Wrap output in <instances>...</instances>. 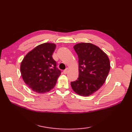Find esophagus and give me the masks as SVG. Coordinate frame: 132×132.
Segmentation results:
<instances>
[{
	"label": "esophagus",
	"instance_id": "1",
	"mask_svg": "<svg viewBox=\"0 0 132 132\" xmlns=\"http://www.w3.org/2000/svg\"><path fill=\"white\" fill-rule=\"evenodd\" d=\"M69 69H68V68H67V69H66L64 70L63 71V73H64V74H68V72H69Z\"/></svg>",
	"mask_w": 132,
	"mask_h": 132
}]
</instances>
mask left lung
Listing matches in <instances>:
<instances>
[{
  "mask_svg": "<svg viewBox=\"0 0 132 132\" xmlns=\"http://www.w3.org/2000/svg\"><path fill=\"white\" fill-rule=\"evenodd\" d=\"M74 49L78 57L79 77L71 86L78 95L88 96L105 82L110 70L109 60L99 47L90 43L78 44Z\"/></svg>",
  "mask_w": 132,
  "mask_h": 132,
  "instance_id": "left-lung-1",
  "label": "left lung"
}]
</instances>
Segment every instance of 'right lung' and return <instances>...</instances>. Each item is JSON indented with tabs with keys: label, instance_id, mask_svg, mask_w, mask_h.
<instances>
[{
	"label": "right lung",
	"instance_id": "obj_1",
	"mask_svg": "<svg viewBox=\"0 0 132 132\" xmlns=\"http://www.w3.org/2000/svg\"><path fill=\"white\" fill-rule=\"evenodd\" d=\"M55 47L54 44H41L28 53L22 61L21 76L32 91L43 94L55 86L61 73L52 57Z\"/></svg>",
	"mask_w": 132,
	"mask_h": 132
}]
</instances>
